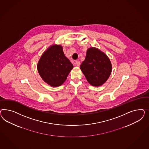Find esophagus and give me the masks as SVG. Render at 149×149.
<instances>
[{
    "mask_svg": "<svg viewBox=\"0 0 149 149\" xmlns=\"http://www.w3.org/2000/svg\"><path fill=\"white\" fill-rule=\"evenodd\" d=\"M75 64L77 65V66H80V61H77L76 62H75Z\"/></svg>",
    "mask_w": 149,
    "mask_h": 149,
    "instance_id": "obj_1",
    "label": "esophagus"
}]
</instances>
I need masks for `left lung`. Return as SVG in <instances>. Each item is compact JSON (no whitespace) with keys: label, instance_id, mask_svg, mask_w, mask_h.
I'll return each mask as SVG.
<instances>
[{"label":"left lung","instance_id":"obj_1","mask_svg":"<svg viewBox=\"0 0 149 149\" xmlns=\"http://www.w3.org/2000/svg\"><path fill=\"white\" fill-rule=\"evenodd\" d=\"M80 69L91 85L98 87L108 79L112 65L104 52L97 48L90 47L87 51L86 58L81 63Z\"/></svg>","mask_w":149,"mask_h":149}]
</instances>
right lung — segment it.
<instances>
[{
	"mask_svg": "<svg viewBox=\"0 0 149 149\" xmlns=\"http://www.w3.org/2000/svg\"><path fill=\"white\" fill-rule=\"evenodd\" d=\"M73 65L63 52L61 45L51 46L42 54L37 69L42 79L52 87H58L66 80Z\"/></svg>",
	"mask_w": 149,
	"mask_h": 149,
	"instance_id": "right-lung-1",
	"label": "right lung"
}]
</instances>
